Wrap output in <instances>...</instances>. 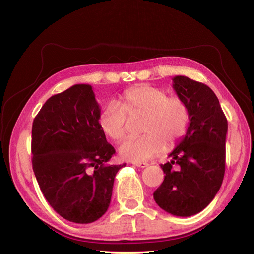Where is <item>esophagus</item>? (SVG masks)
Returning <instances> with one entry per match:
<instances>
[{"label": "esophagus", "mask_w": 254, "mask_h": 254, "mask_svg": "<svg viewBox=\"0 0 254 254\" xmlns=\"http://www.w3.org/2000/svg\"><path fill=\"white\" fill-rule=\"evenodd\" d=\"M133 165L136 166V167L144 168V167H147L148 166V163H146V162H134Z\"/></svg>", "instance_id": "1"}]
</instances>
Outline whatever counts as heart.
<instances>
[{
  "label": "heart",
  "mask_w": 254,
  "mask_h": 254,
  "mask_svg": "<svg viewBox=\"0 0 254 254\" xmlns=\"http://www.w3.org/2000/svg\"><path fill=\"white\" fill-rule=\"evenodd\" d=\"M127 117H143L140 130L144 134L123 141L119 153L131 162H143L159 155L164 146L172 147L186 134L190 110L181 97L140 84L125 91L118 105L105 107L98 118L99 129L108 139L119 142L126 134Z\"/></svg>",
  "instance_id": "b5f03b06"
}]
</instances>
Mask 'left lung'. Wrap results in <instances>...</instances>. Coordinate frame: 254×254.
Masks as SVG:
<instances>
[{
    "label": "left lung",
    "mask_w": 254,
    "mask_h": 254,
    "mask_svg": "<svg viewBox=\"0 0 254 254\" xmlns=\"http://www.w3.org/2000/svg\"><path fill=\"white\" fill-rule=\"evenodd\" d=\"M173 88L187 103V133L161 164L165 176L153 193L157 204L175 216L189 217L209 205L219 190L226 167L228 122L217 96L204 83L175 76Z\"/></svg>",
    "instance_id": "8db88e82"
}]
</instances>
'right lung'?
<instances>
[{"label": "right lung", "instance_id": "1", "mask_svg": "<svg viewBox=\"0 0 254 254\" xmlns=\"http://www.w3.org/2000/svg\"><path fill=\"white\" fill-rule=\"evenodd\" d=\"M101 107L90 84L50 97L33 123V170L50 205L61 217L90 224L111 201L115 175L106 165L115 152L99 129Z\"/></svg>", "mask_w": 254, "mask_h": 254}]
</instances>
